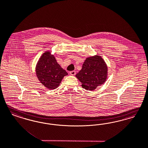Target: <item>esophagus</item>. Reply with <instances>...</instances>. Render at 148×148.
Returning <instances> with one entry per match:
<instances>
[{
    "mask_svg": "<svg viewBox=\"0 0 148 148\" xmlns=\"http://www.w3.org/2000/svg\"><path fill=\"white\" fill-rule=\"evenodd\" d=\"M69 74H70L71 75H75L76 74V71H70V72H69Z\"/></svg>",
    "mask_w": 148,
    "mask_h": 148,
    "instance_id": "esophagus-1",
    "label": "esophagus"
}]
</instances>
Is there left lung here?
I'll list each match as a JSON object with an SVG mask.
<instances>
[{
  "label": "left lung",
  "mask_w": 148,
  "mask_h": 148,
  "mask_svg": "<svg viewBox=\"0 0 148 148\" xmlns=\"http://www.w3.org/2000/svg\"><path fill=\"white\" fill-rule=\"evenodd\" d=\"M108 67L102 57L98 55L87 58L76 77L82 83V88L90 91L95 90L107 80Z\"/></svg>",
  "instance_id": "left-lung-1"
}]
</instances>
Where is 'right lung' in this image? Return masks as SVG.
<instances>
[{"mask_svg": "<svg viewBox=\"0 0 148 148\" xmlns=\"http://www.w3.org/2000/svg\"><path fill=\"white\" fill-rule=\"evenodd\" d=\"M36 71L38 80L49 90L57 88L63 77L68 75L50 51H46L41 56L36 64Z\"/></svg>", "mask_w": 148, "mask_h": 148, "instance_id": "right-lung-1", "label": "right lung"}]
</instances>
